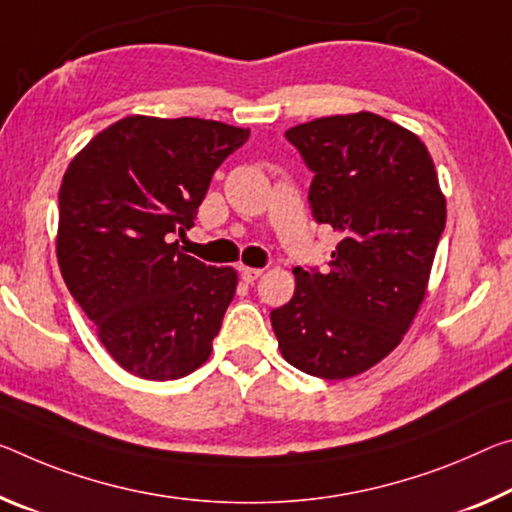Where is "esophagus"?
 Masks as SVG:
<instances>
[{
  "label": "esophagus",
  "mask_w": 512,
  "mask_h": 512,
  "mask_svg": "<svg viewBox=\"0 0 512 512\" xmlns=\"http://www.w3.org/2000/svg\"><path fill=\"white\" fill-rule=\"evenodd\" d=\"M259 275H262V269H250V266H241L243 282H255Z\"/></svg>",
  "instance_id": "34e87169"
}]
</instances>
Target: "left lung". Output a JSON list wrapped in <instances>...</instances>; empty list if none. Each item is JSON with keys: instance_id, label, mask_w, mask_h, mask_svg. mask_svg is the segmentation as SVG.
I'll use <instances>...</instances> for the list:
<instances>
[{"instance_id": "1", "label": "left lung", "mask_w": 512, "mask_h": 512, "mask_svg": "<svg viewBox=\"0 0 512 512\" xmlns=\"http://www.w3.org/2000/svg\"><path fill=\"white\" fill-rule=\"evenodd\" d=\"M312 170L316 223L342 234L326 271L296 266V291L271 310L282 358L316 378L371 369L399 346L426 294L446 202L426 145L362 111L291 127Z\"/></svg>"}]
</instances>
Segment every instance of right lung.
Instances as JSON below:
<instances>
[{
  "label": "right lung",
  "instance_id": "add662e5",
  "mask_svg": "<svg viewBox=\"0 0 512 512\" xmlns=\"http://www.w3.org/2000/svg\"><path fill=\"white\" fill-rule=\"evenodd\" d=\"M250 132L202 118L129 116L81 150L59 191L61 275L125 371L175 380L212 353L237 273L184 255L216 168Z\"/></svg>",
  "mask_w": 512,
  "mask_h": 512
}]
</instances>
